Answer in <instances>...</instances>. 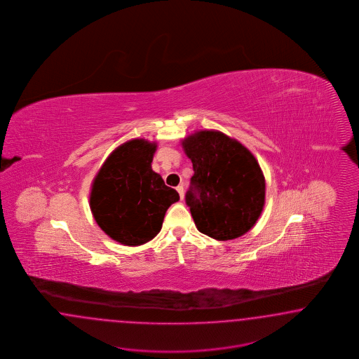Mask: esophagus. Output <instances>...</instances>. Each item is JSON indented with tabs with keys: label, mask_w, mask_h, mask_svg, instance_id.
Returning a JSON list of instances; mask_svg holds the SVG:
<instances>
[{
	"label": "esophagus",
	"mask_w": 359,
	"mask_h": 359,
	"mask_svg": "<svg viewBox=\"0 0 359 359\" xmlns=\"http://www.w3.org/2000/svg\"><path fill=\"white\" fill-rule=\"evenodd\" d=\"M176 191L179 192L180 198H182V200H184V187H183V185H177V187H176Z\"/></svg>",
	"instance_id": "esophagus-1"
}]
</instances>
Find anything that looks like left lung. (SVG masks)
Listing matches in <instances>:
<instances>
[{
    "label": "left lung",
    "mask_w": 359,
    "mask_h": 359,
    "mask_svg": "<svg viewBox=\"0 0 359 359\" xmlns=\"http://www.w3.org/2000/svg\"><path fill=\"white\" fill-rule=\"evenodd\" d=\"M195 174L187 204L203 234L217 241L238 238L261 217L266 180L248 147L218 130H198L182 140Z\"/></svg>",
    "instance_id": "1"
}]
</instances>
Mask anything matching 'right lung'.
Segmentation results:
<instances>
[{
  "label": "right lung",
  "instance_id": "1",
  "mask_svg": "<svg viewBox=\"0 0 359 359\" xmlns=\"http://www.w3.org/2000/svg\"><path fill=\"white\" fill-rule=\"evenodd\" d=\"M156 147V142L143 138L122 143L110 152L90 185L93 218L121 245L141 246L156 237L167 209L180 198L152 171Z\"/></svg>",
  "mask_w": 359,
  "mask_h": 359
}]
</instances>
